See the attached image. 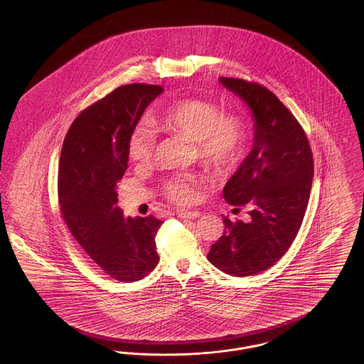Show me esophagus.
<instances>
[{
    "mask_svg": "<svg viewBox=\"0 0 364 364\" xmlns=\"http://www.w3.org/2000/svg\"><path fill=\"white\" fill-rule=\"evenodd\" d=\"M177 215L180 217V218H188V220H195V218H199L202 214H200V211H196V210H180V211H177Z\"/></svg>",
    "mask_w": 364,
    "mask_h": 364,
    "instance_id": "esophagus-1",
    "label": "esophagus"
}]
</instances>
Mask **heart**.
I'll return each mask as SVG.
<instances>
[{
  "label": "heart",
  "mask_w": 364,
  "mask_h": 364,
  "mask_svg": "<svg viewBox=\"0 0 364 364\" xmlns=\"http://www.w3.org/2000/svg\"><path fill=\"white\" fill-rule=\"evenodd\" d=\"M151 120L159 132L193 140L195 156L210 171L225 173L239 164L244 154L247 144L245 122L237 113H224L214 101L205 98L181 100L165 107ZM154 129L146 120L132 127L127 138V154L131 161L136 164L151 161L156 146ZM162 192L172 203L191 205L199 199V180L191 174L174 176L162 183Z\"/></svg>",
  "instance_id": "b5f03b06"
}]
</instances>
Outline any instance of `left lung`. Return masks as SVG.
Masks as SVG:
<instances>
[{"label":"left lung","instance_id":"left-lung-1","mask_svg":"<svg viewBox=\"0 0 364 364\" xmlns=\"http://www.w3.org/2000/svg\"><path fill=\"white\" fill-rule=\"evenodd\" d=\"M220 82L254 116L252 150L224 187L226 202L247 208L250 220L225 217L208 259L226 274L247 277L272 267L294 242L310 199L314 161L304 129L269 88L224 76Z\"/></svg>","mask_w":364,"mask_h":364}]
</instances>
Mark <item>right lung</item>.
<instances>
[{
    "instance_id": "add662e5",
    "label": "right lung",
    "mask_w": 364,
    "mask_h": 364,
    "mask_svg": "<svg viewBox=\"0 0 364 364\" xmlns=\"http://www.w3.org/2000/svg\"><path fill=\"white\" fill-rule=\"evenodd\" d=\"M162 92L156 85L119 87L86 107L65 135L58 165V205L75 240L117 281H138L156 267L153 215L124 217L117 183L128 168L127 138L144 109Z\"/></svg>"
}]
</instances>
